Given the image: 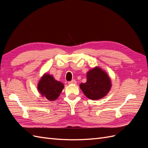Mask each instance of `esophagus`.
<instances>
[{
  "label": "esophagus",
  "instance_id": "1",
  "mask_svg": "<svg viewBox=\"0 0 148 148\" xmlns=\"http://www.w3.org/2000/svg\"><path fill=\"white\" fill-rule=\"evenodd\" d=\"M76 83H77V82H76V80H75V79L71 80V81H70V82H69V84H76Z\"/></svg>",
  "mask_w": 148,
  "mask_h": 148
}]
</instances>
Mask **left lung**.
I'll return each instance as SVG.
<instances>
[{"mask_svg":"<svg viewBox=\"0 0 148 148\" xmlns=\"http://www.w3.org/2000/svg\"><path fill=\"white\" fill-rule=\"evenodd\" d=\"M87 81L81 83L79 87L89 99L98 100L105 97L112 86L111 80L107 73L98 66L89 70Z\"/></svg>","mask_w":148,"mask_h":148,"instance_id":"obj_1","label":"left lung"}]
</instances>
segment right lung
Here are the masks:
<instances>
[{
  "label": "right lung",
  "mask_w": 148,
  "mask_h": 148,
  "mask_svg": "<svg viewBox=\"0 0 148 148\" xmlns=\"http://www.w3.org/2000/svg\"><path fill=\"white\" fill-rule=\"evenodd\" d=\"M64 88L63 83L48 73L44 74L38 84V90L41 96L51 101L57 99Z\"/></svg>",
  "instance_id": "obj_1"
}]
</instances>
